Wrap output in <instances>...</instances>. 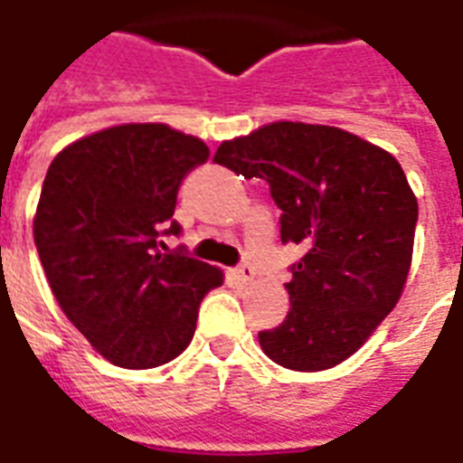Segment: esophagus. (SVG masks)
<instances>
[{"label":"esophagus","mask_w":463,"mask_h":463,"mask_svg":"<svg viewBox=\"0 0 463 463\" xmlns=\"http://www.w3.org/2000/svg\"><path fill=\"white\" fill-rule=\"evenodd\" d=\"M235 276H238L240 281L247 283V281H252L254 279V267L250 264V261H242L238 269H235Z\"/></svg>","instance_id":"esophagus-1"}]
</instances>
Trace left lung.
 <instances>
[{"label":"left lung","mask_w":463,"mask_h":463,"mask_svg":"<svg viewBox=\"0 0 463 463\" xmlns=\"http://www.w3.org/2000/svg\"><path fill=\"white\" fill-rule=\"evenodd\" d=\"M213 163L269 182L281 242L303 247L290 309L260 331L269 358L298 373L338 365L394 309L411 269L418 202L399 160L336 127L274 122L223 141Z\"/></svg>","instance_id":"8db88e82"}]
</instances>
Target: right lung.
Returning <instances> with one entry per match:
<instances>
[{
    "label": "right lung",
    "instance_id": "right-lung-1",
    "mask_svg": "<svg viewBox=\"0 0 463 463\" xmlns=\"http://www.w3.org/2000/svg\"><path fill=\"white\" fill-rule=\"evenodd\" d=\"M209 158L196 137L122 125L67 146L47 170L33 238L69 322L103 358L146 370L189 345L221 269L189 257L173 218L182 180Z\"/></svg>",
    "mask_w": 463,
    "mask_h": 463
}]
</instances>
